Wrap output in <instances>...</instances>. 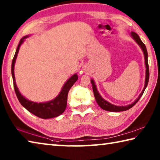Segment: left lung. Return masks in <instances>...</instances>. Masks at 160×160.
Segmentation results:
<instances>
[{
    "mask_svg": "<svg viewBox=\"0 0 160 160\" xmlns=\"http://www.w3.org/2000/svg\"><path fill=\"white\" fill-rule=\"evenodd\" d=\"M131 37L134 39V41L137 43L140 46V47L141 48L142 51H143V53H144V57H145V68H146V70H145V86L144 88H143L142 91L141 92V93L140 94V95L135 100V102L131 103V104L126 105V106H116V105L112 104L109 103V102H107V100H105L104 99H103L102 96L100 95V94L99 93L98 90L97 89V86L95 85V82H94V80L92 79L91 80V83L92 85V89H93V92H94V97H95L96 102L97 104H98L99 106L102 108V109L108 111V112H123V111H126L128 110L129 109H131V107H132L134 105L136 104V103L138 102V100L140 99V97H142V95L144 93V91L145 90V88H147L148 84V81H149V76H150V72H149V66H148V51H147V48H146L145 45L143 44L142 42L141 41V39H140V37L135 32H132L131 33Z\"/></svg>",
    "mask_w": 160,
    "mask_h": 160,
    "instance_id": "8db88e82",
    "label": "left lung"
}]
</instances>
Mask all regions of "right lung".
Instances as JSON below:
<instances>
[{
	"instance_id": "add662e5",
	"label": "right lung",
	"mask_w": 160,
	"mask_h": 160,
	"mask_svg": "<svg viewBox=\"0 0 160 160\" xmlns=\"http://www.w3.org/2000/svg\"><path fill=\"white\" fill-rule=\"evenodd\" d=\"M28 37H29L28 35V36L22 37L20 39V43H19V44L18 46L17 49H16L14 58H13L12 61L11 72L15 94L16 95H17L19 102H20V104H22V106H23L27 110L29 111L30 113H33L34 115L44 119L56 117V116H58L59 115H61V113H63L64 112V111L66 110L67 106L68 94V92L70 88H71V87L74 85V83L78 80V75L76 73L72 75V76L66 81V83L64 84V85L63 86V88H62L60 93L58 94V95L56 97V98L51 100V101H48L47 102L37 103L32 102L30 100L25 98L22 94H21L20 91L18 90L17 85H16L15 78L14 74V67L20 46L24 42H25V39H27Z\"/></svg>"
}]
</instances>
